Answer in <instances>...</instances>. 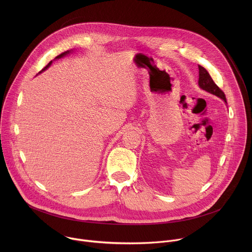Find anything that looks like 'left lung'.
<instances>
[{
  "mask_svg": "<svg viewBox=\"0 0 252 252\" xmlns=\"http://www.w3.org/2000/svg\"><path fill=\"white\" fill-rule=\"evenodd\" d=\"M198 69H199V79H198V86L200 89H202L203 91H206L207 93L217 95L219 97H220L221 99H223L226 102V98H225V94L224 93L215 85V83L213 82V80L211 79L210 75L208 74V71L201 65H198Z\"/></svg>",
  "mask_w": 252,
  "mask_h": 252,
  "instance_id": "left-lung-1",
  "label": "left lung"
}]
</instances>
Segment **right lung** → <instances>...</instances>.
Segmentation results:
<instances>
[{"instance_id":"add662e5","label":"right lung","mask_w":252,"mask_h":252,"mask_svg":"<svg viewBox=\"0 0 252 252\" xmlns=\"http://www.w3.org/2000/svg\"><path fill=\"white\" fill-rule=\"evenodd\" d=\"M70 52H71V50H70V51H66V52H64V53H63V54H61V55H59L58 57H56V58H55V60H59V59H61V58H63V57H65V56H66V55H68ZM52 63H53V61H51V62H50V63H48V64H47V65H46V66H45V67H44V68H43L41 71H40L39 74H41L42 71L46 70V69H47V68H48V67H49V66L52 64Z\"/></svg>"}]
</instances>
